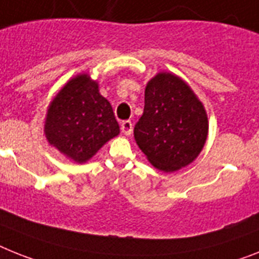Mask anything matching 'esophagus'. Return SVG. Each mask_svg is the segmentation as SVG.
<instances>
[{
  "label": "esophagus",
  "instance_id": "obj_1",
  "mask_svg": "<svg viewBox=\"0 0 259 259\" xmlns=\"http://www.w3.org/2000/svg\"><path fill=\"white\" fill-rule=\"evenodd\" d=\"M121 132H122L125 136H130L132 132H133V123H132V121H123V122L121 123Z\"/></svg>",
  "mask_w": 259,
  "mask_h": 259
}]
</instances>
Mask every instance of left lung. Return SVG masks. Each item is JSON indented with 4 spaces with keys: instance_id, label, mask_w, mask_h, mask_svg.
Here are the masks:
<instances>
[{
    "instance_id": "left-lung-1",
    "label": "left lung",
    "mask_w": 259,
    "mask_h": 259,
    "mask_svg": "<svg viewBox=\"0 0 259 259\" xmlns=\"http://www.w3.org/2000/svg\"><path fill=\"white\" fill-rule=\"evenodd\" d=\"M208 137L203 104L179 76L159 72L147 82L134 138L154 167L174 172L196 159Z\"/></svg>"
}]
</instances>
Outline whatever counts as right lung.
<instances>
[{
  "instance_id": "right-lung-1",
  "label": "right lung",
  "mask_w": 259,
  "mask_h": 259,
  "mask_svg": "<svg viewBox=\"0 0 259 259\" xmlns=\"http://www.w3.org/2000/svg\"><path fill=\"white\" fill-rule=\"evenodd\" d=\"M45 134L51 146L76 163L89 160L119 134L112 105L88 73L69 80L47 109Z\"/></svg>"
}]
</instances>
